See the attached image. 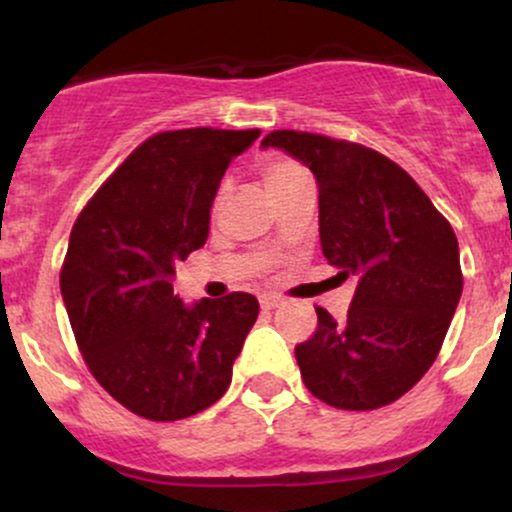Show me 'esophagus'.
<instances>
[{
    "label": "esophagus",
    "instance_id": "esophagus-1",
    "mask_svg": "<svg viewBox=\"0 0 512 512\" xmlns=\"http://www.w3.org/2000/svg\"><path fill=\"white\" fill-rule=\"evenodd\" d=\"M281 303H284V301H281L279 296H262V298H260L262 310H274V308H279Z\"/></svg>",
    "mask_w": 512,
    "mask_h": 512
}]
</instances>
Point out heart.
I'll list each match as a JSON object with an SVG mask.
<instances>
[{"label":"heart","mask_w":512,"mask_h":512,"mask_svg":"<svg viewBox=\"0 0 512 512\" xmlns=\"http://www.w3.org/2000/svg\"><path fill=\"white\" fill-rule=\"evenodd\" d=\"M262 173H264V182H267L269 192L279 190V187L289 185V182L308 175L301 166H298V163L286 161V158H274V161H269Z\"/></svg>","instance_id":"b5f03b06"}]
</instances>
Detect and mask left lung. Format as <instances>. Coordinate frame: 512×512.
<instances>
[{"label":"left lung","mask_w":512,"mask_h":512,"mask_svg":"<svg viewBox=\"0 0 512 512\" xmlns=\"http://www.w3.org/2000/svg\"><path fill=\"white\" fill-rule=\"evenodd\" d=\"M262 146L286 151L315 175L325 260L358 286L346 320L317 310L296 346L305 387L337 409L395 402L436 361L462 296L455 231L395 161L361 144L276 129Z\"/></svg>","instance_id":"obj_1"}]
</instances>
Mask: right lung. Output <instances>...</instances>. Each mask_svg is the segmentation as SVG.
Masks as SVG:
<instances>
[{
	"instance_id": "right-lung-1",
	"label": "right lung",
	"mask_w": 512,
	"mask_h": 512,
	"mask_svg": "<svg viewBox=\"0 0 512 512\" xmlns=\"http://www.w3.org/2000/svg\"><path fill=\"white\" fill-rule=\"evenodd\" d=\"M257 137L211 127L154 134L74 223L60 289L76 344L105 392L144 419H187L221 399L260 313L250 293L187 305L170 284L175 264L207 243L228 163Z\"/></svg>"
}]
</instances>
